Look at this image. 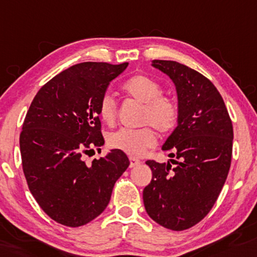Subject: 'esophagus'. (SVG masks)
<instances>
[{
  "instance_id": "34e87169",
  "label": "esophagus",
  "mask_w": 257,
  "mask_h": 257,
  "mask_svg": "<svg viewBox=\"0 0 257 257\" xmlns=\"http://www.w3.org/2000/svg\"><path fill=\"white\" fill-rule=\"evenodd\" d=\"M129 162H130V164H129L130 168H134V166H137L141 164V161L137 160V158H134V157H130Z\"/></svg>"
}]
</instances>
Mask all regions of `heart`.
Segmentation results:
<instances>
[{
    "label": "heart",
    "instance_id": "b5f03b06",
    "mask_svg": "<svg viewBox=\"0 0 257 257\" xmlns=\"http://www.w3.org/2000/svg\"><path fill=\"white\" fill-rule=\"evenodd\" d=\"M122 89L133 100L143 103L141 123L153 125L161 135H169L176 129L179 121L178 102L172 96L162 94V86L157 80L147 74L137 73L124 82ZM97 113L101 121L114 125L117 120V107L113 97L104 94L99 102ZM150 125L111 133L107 139L108 146L128 156H142L156 143V135Z\"/></svg>",
    "mask_w": 257,
    "mask_h": 257
}]
</instances>
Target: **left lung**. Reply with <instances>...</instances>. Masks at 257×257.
<instances>
[{
    "label": "left lung",
    "instance_id": "8db88e82",
    "mask_svg": "<svg viewBox=\"0 0 257 257\" xmlns=\"http://www.w3.org/2000/svg\"><path fill=\"white\" fill-rule=\"evenodd\" d=\"M175 82L179 121L162 149L170 163L146 162L153 179L143 190L151 219L172 230L189 229L208 214L232 162L233 124L215 86L199 72L172 60H153Z\"/></svg>",
    "mask_w": 257,
    "mask_h": 257
}]
</instances>
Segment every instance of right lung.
I'll list each match as a JSON object with an SVG mask.
<instances>
[{
	"instance_id": "obj_1",
	"label": "right lung",
	"mask_w": 257,
	"mask_h": 257,
	"mask_svg": "<svg viewBox=\"0 0 257 257\" xmlns=\"http://www.w3.org/2000/svg\"><path fill=\"white\" fill-rule=\"evenodd\" d=\"M127 66L73 65L39 89L25 115L20 135L25 179L41 208L60 225L84 226L100 215L129 166L127 155L115 149L84 160L104 143L99 102Z\"/></svg>"
}]
</instances>
